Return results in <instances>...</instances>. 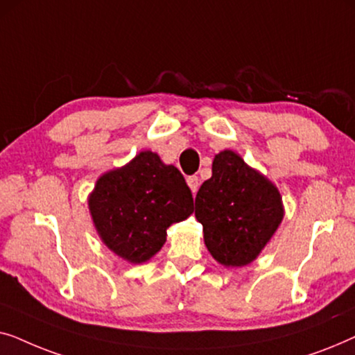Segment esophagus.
Segmentation results:
<instances>
[{
	"label": "esophagus",
	"instance_id": "1",
	"mask_svg": "<svg viewBox=\"0 0 355 355\" xmlns=\"http://www.w3.org/2000/svg\"><path fill=\"white\" fill-rule=\"evenodd\" d=\"M187 184H189V187H191V191H192L193 196H196L197 191H198V178L197 176H189L187 178Z\"/></svg>",
	"mask_w": 355,
	"mask_h": 355
}]
</instances>
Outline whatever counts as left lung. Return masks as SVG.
Instances as JSON below:
<instances>
[{
    "label": "left lung",
    "mask_w": 355,
    "mask_h": 355,
    "mask_svg": "<svg viewBox=\"0 0 355 355\" xmlns=\"http://www.w3.org/2000/svg\"><path fill=\"white\" fill-rule=\"evenodd\" d=\"M196 216L203 241L218 263L254 261L284 216L279 191L232 150L213 159L211 178L198 189Z\"/></svg>",
    "instance_id": "left-lung-1"
}]
</instances>
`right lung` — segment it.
I'll return each instance as SVG.
<instances>
[{"label": "right lung", "mask_w": 355, "mask_h": 355, "mask_svg": "<svg viewBox=\"0 0 355 355\" xmlns=\"http://www.w3.org/2000/svg\"><path fill=\"white\" fill-rule=\"evenodd\" d=\"M89 210L110 250L144 263L166 242L168 227L192 215L193 198L181 171L147 150L96 181Z\"/></svg>", "instance_id": "right-lung-1"}]
</instances>
